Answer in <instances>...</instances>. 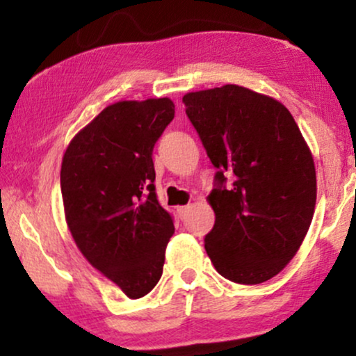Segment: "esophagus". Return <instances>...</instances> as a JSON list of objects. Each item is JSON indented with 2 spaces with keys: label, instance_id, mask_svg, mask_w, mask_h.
Returning a JSON list of instances; mask_svg holds the SVG:
<instances>
[{
  "label": "esophagus",
  "instance_id": "1",
  "mask_svg": "<svg viewBox=\"0 0 356 356\" xmlns=\"http://www.w3.org/2000/svg\"><path fill=\"white\" fill-rule=\"evenodd\" d=\"M191 211V206H181L177 207V212H179V218H186L187 212Z\"/></svg>",
  "mask_w": 356,
  "mask_h": 356
}]
</instances>
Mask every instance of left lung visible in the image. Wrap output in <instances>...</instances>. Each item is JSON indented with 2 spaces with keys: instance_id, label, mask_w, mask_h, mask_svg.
Here are the masks:
<instances>
[{
  "instance_id": "1",
  "label": "left lung",
  "mask_w": 356,
  "mask_h": 356,
  "mask_svg": "<svg viewBox=\"0 0 356 356\" xmlns=\"http://www.w3.org/2000/svg\"><path fill=\"white\" fill-rule=\"evenodd\" d=\"M186 113L209 155L218 187L204 239L220 276L259 284L286 268L303 243L316 206L312 150L281 102L239 85L189 92ZM233 177L229 190L225 179Z\"/></svg>"
}]
</instances>
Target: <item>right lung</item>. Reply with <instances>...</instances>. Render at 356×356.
Here are the masks:
<instances>
[{
    "instance_id": "right-lung-1",
    "label": "right lung",
    "mask_w": 356,
    "mask_h": 356,
    "mask_svg": "<svg viewBox=\"0 0 356 356\" xmlns=\"http://www.w3.org/2000/svg\"><path fill=\"white\" fill-rule=\"evenodd\" d=\"M170 99L120 100L72 138L61 161L65 220L85 259L130 300L162 276L174 222L155 195L152 150Z\"/></svg>"
}]
</instances>
